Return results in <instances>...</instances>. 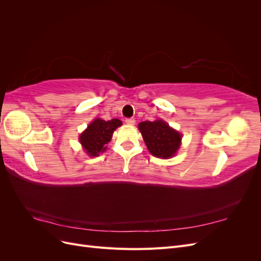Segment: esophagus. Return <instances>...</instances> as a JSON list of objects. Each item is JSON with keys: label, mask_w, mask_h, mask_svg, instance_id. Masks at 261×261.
<instances>
[{"label": "esophagus", "mask_w": 261, "mask_h": 261, "mask_svg": "<svg viewBox=\"0 0 261 261\" xmlns=\"http://www.w3.org/2000/svg\"><path fill=\"white\" fill-rule=\"evenodd\" d=\"M135 118H133V117H128V118H125V123L126 124H128V125H134L135 124Z\"/></svg>", "instance_id": "1"}]
</instances>
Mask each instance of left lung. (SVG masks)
Instances as JSON below:
<instances>
[{"instance_id": "left-lung-1", "label": "left lung", "mask_w": 261, "mask_h": 261, "mask_svg": "<svg viewBox=\"0 0 261 261\" xmlns=\"http://www.w3.org/2000/svg\"><path fill=\"white\" fill-rule=\"evenodd\" d=\"M138 128L143 135L145 144L151 154L161 159H169L179 148L180 134L171 128L163 121L141 122Z\"/></svg>"}]
</instances>
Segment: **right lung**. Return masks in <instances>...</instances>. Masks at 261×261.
<instances>
[{"label": "right lung", "mask_w": 261, "mask_h": 261, "mask_svg": "<svg viewBox=\"0 0 261 261\" xmlns=\"http://www.w3.org/2000/svg\"><path fill=\"white\" fill-rule=\"evenodd\" d=\"M121 125L122 121L117 118L111 121L96 118L80 137L86 152L91 156H97L100 152H103L107 148L106 145L111 140L113 132Z\"/></svg>", "instance_id": "1"}]
</instances>
